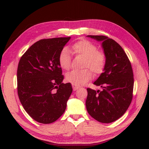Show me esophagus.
<instances>
[{
	"label": "esophagus",
	"instance_id": "1",
	"mask_svg": "<svg viewBox=\"0 0 149 149\" xmlns=\"http://www.w3.org/2000/svg\"><path fill=\"white\" fill-rule=\"evenodd\" d=\"M72 88L74 91H76L78 88H79V86H78V85H74V84H72Z\"/></svg>",
	"mask_w": 149,
	"mask_h": 149
}]
</instances>
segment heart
<instances>
[{"mask_svg":"<svg viewBox=\"0 0 149 149\" xmlns=\"http://www.w3.org/2000/svg\"><path fill=\"white\" fill-rule=\"evenodd\" d=\"M71 52L76 56L84 57L83 67L85 68L67 73L65 75L67 81L76 85H83L91 79L92 72L95 75H99L104 71L107 63L106 54L102 50H98L97 45L93 42L86 39L75 42L72 45ZM58 63L64 70H68L71 67V56L67 49H64L60 52Z\"/></svg>","mask_w":149,"mask_h":149,"instance_id":"heart-1","label":"heart"}]
</instances>
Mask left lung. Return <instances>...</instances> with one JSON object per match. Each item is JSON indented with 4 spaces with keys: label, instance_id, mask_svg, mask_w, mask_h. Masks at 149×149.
<instances>
[{
    "label": "left lung",
    "instance_id": "left-lung-1",
    "mask_svg": "<svg viewBox=\"0 0 149 149\" xmlns=\"http://www.w3.org/2000/svg\"><path fill=\"white\" fill-rule=\"evenodd\" d=\"M102 41L107 63L94 84L102 90L87 88L86 108L92 118L101 123H111L125 114L132 102L134 79L132 64L122 47L104 35H88Z\"/></svg>",
    "mask_w": 149,
    "mask_h": 149
}]
</instances>
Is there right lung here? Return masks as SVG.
Masks as SVG:
<instances>
[{
    "label": "right lung",
    "mask_w": 149,
    "mask_h": 149,
    "mask_svg": "<svg viewBox=\"0 0 149 149\" xmlns=\"http://www.w3.org/2000/svg\"><path fill=\"white\" fill-rule=\"evenodd\" d=\"M71 37L43 39L35 42L19 60L17 89L20 102L34 120L51 123L64 114L72 93L64 75L58 56Z\"/></svg>",
    "instance_id": "obj_1"
}]
</instances>
